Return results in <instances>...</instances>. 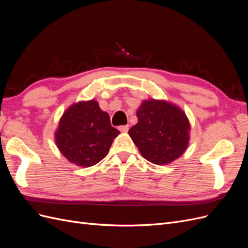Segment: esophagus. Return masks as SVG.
Segmentation results:
<instances>
[{
	"label": "esophagus",
	"instance_id": "esophagus-1",
	"mask_svg": "<svg viewBox=\"0 0 248 248\" xmlns=\"http://www.w3.org/2000/svg\"><path fill=\"white\" fill-rule=\"evenodd\" d=\"M128 129H129L128 125H123V126H120L119 127V130L121 131V132H127V131H128Z\"/></svg>",
	"mask_w": 248,
	"mask_h": 248
}]
</instances>
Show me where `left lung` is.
Here are the masks:
<instances>
[{"mask_svg": "<svg viewBox=\"0 0 248 248\" xmlns=\"http://www.w3.org/2000/svg\"><path fill=\"white\" fill-rule=\"evenodd\" d=\"M139 121L128 133L145 159L157 166L181 156L189 144L190 124L185 112L166 100L148 99L138 108Z\"/></svg>", "mask_w": 248, "mask_h": 248, "instance_id": "1", "label": "left lung"}]
</instances>
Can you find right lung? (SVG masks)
I'll return each instance as SVG.
<instances>
[{
  "mask_svg": "<svg viewBox=\"0 0 248 248\" xmlns=\"http://www.w3.org/2000/svg\"><path fill=\"white\" fill-rule=\"evenodd\" d=\"M120 131L96 100L79 101L67 108L55 133L59 151L78 167L89 168L106 157Z\"/></svg>",
  "mask_w": 248,
  "mask_h": 248,
  "instance_id": "right-lung-1",
  "label": "right lung"
}]
</instances>
